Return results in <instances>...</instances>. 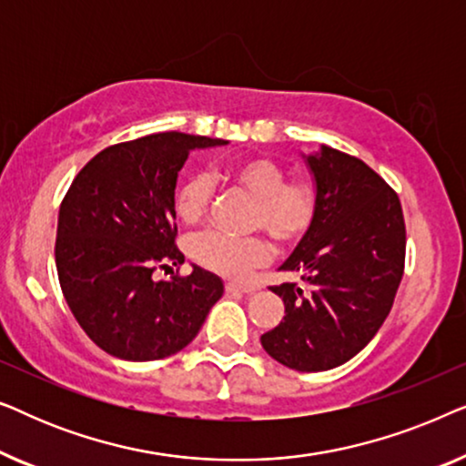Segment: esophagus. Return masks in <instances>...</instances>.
Masks as SVG:
<instances>
[{"label":"esophagus","instance_id":"1","mask_svg":"<svg viewBox=\"0 0 466 466\" xmlns=\"http://www.w3.org/2000/svg\"><path fill=\"white\" fill-rule=\"evenodd\" d=\"M225 290L227 292H244V295H252V292L257 289H254V286H244V284H238V282H227Z\"/></svg>","mask_w":466,"mask_h":466}]
</instances>
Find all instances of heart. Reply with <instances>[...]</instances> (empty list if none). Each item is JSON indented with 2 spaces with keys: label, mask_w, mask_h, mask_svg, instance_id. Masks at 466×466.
I'll list each match as a JSON object with an SVG mask.
<instances>
[{
  "label": "heart",
  "mask_w": 466,
  "mask_h": 466,
  "mask_svg": "<svg viewBox=\"0 0 466 466\" xmlns=\"http://www.w3.org/2000/svg\"><path fill=\"white\" fill-rule=\"evenodd\" d=\"M225 180L254 197L250 225L267 228L279 244H297L311 231L318 218L320 197L308 177H289L284 165L267 157L235 158L222 169ZM216 197L214 177L195 171L177 184L174 209L184 222H197ZM188 252L206 269L227 278H244L271 257V246L263 235H228L220 228H206L188 244Z\"/></svg>",
  "instance_id": "b5f03b06"
}]
</instances>
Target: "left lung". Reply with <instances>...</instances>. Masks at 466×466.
Returning a JSON list of instances; mask_svg holds the SVG:
<instances>
[{
  "label": "left lung",
  "mask_w": 466,
  "mask_h": 466,
  "mask_svg": "<svg viewBox=\"0 0 466 466\" xmlns=\"http://www.w3.org/2000/svg\"><path fill=\"white\" fill-rule=\"evenodd\" d=\"M320 208L282 271L303 286L271 290L284 318L260 337L265 352L297 371L339 367L373 339L390 314L405 269V218L381 176L329 146L308 157Z\"/></svg>",
  "instance_id": "obj_1"
}]
</instances>
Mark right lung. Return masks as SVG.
<instances>
[{
  "label": "right lung",
  "instance_id": "right-lung-1",
  "mask_svg": "<svg viewBox=\"0 0 466 466\" xmlns=\"http://www.w3.org/2000/svg\"><path fill=\"white\" fill-rule=\"evenodd\" d=\"M188 133L107 146L74 177L61 201L55 260L63 297L82 330L123 360H161L180 352L222 297L220 278L182 265L176 246L174 193L188 152L225 146Z\"/></svg>",
  "mask_w": 466,
  "mask_h": 466
}]
</instances>
